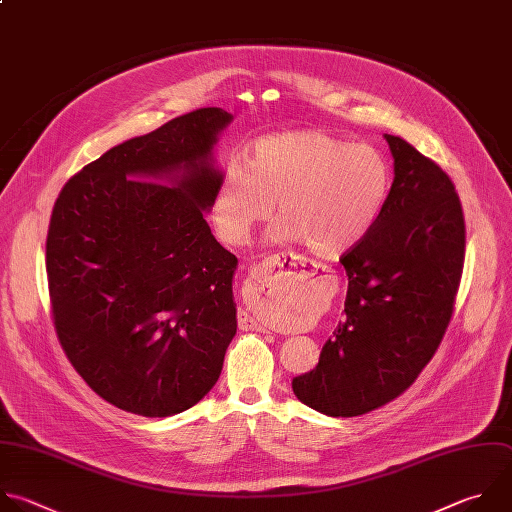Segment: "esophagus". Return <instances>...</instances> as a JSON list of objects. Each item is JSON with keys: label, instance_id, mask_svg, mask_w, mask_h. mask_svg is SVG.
<instances>
[{"label": "esophagus", "instance_id": "1", "mask_svg": "<svg viewBox=\"0 0 512 512\" xmlns=\"http://www.w3.org/2000/svg\"><path fill=\"white\" fill-rule=\"evenodd\" d=\"M303 263L299 257L293 255H285V253H277L271 255L267 259H263V263H259L255 269H251L249 279L245 281V289L247 293H261L267 285V281H271L273 277H295L301 271ZM243 329H265L263 323H259L255 317L243 313L239 319Z\"/></svg>", "mask_w": 512, "mask_h": 512}]
</instances>
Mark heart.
<instances>
[{
    "label": "heart",
    "mask_w": 512,
    "mask_h": 512,
    "mask_svg": "<svg viewBox=\"0 0 512 512\" xmlns=\"http://www.w3.org/2000/svg\"><path fill=\"white\" fill-rule=\"evenodd\" d=\"M392 189V170L372 146L321 130L259 138L247 164L231 162L213 193L219 237L243 245L277 203L271 241L297 243L335 259L360 245L378 223Z\"/></svg>",
    "instance_id": "b5f03b06"
}]
</instances>
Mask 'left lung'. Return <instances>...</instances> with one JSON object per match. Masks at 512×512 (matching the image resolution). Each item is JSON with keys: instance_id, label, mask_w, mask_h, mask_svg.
I'll list each match as a JSON object with an SVG mask.
<instances>
[{"instance_id": "8db88e82", "label": "left lung", "mask_w": 512, "mask_h": 512, "mask_svg": "<svg viewBox=\"0 0 512 512\" xmlns=\"http://www.w3.org/2000/svg\"><path fill=\"white\" fill-rule=\"evenodd\" d=\"M388 203L366 239L348 251L346 319L293 378L299 402L333 418L368 414L412 386L438 350L462 277L466 229L444 170L400 136Z\"/></svg>"}]
</instances>
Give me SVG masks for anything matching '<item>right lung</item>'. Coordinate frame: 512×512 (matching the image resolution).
<instances>
[{
  "instance_id": "1",
  "label": "right lung",
  "mask_w": 512,
  "mask_h": 512,
  "mask_svg": "<svg viewBox=\"0 0 512 512\" xmlns=\"http://www.w3.org/2000/svg\"><path fill=\"white\" fill-rule=\"evenodd\" d=\"M223 108H199L130 138L56 199L46 269L56 333L84 382L146 418L181 414L217 384L237 333V257L205 213Z\"/></svg>"
}]
</instances>
